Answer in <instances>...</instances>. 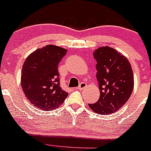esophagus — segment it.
<instances>
[{"mask_svg": "<svg viewBox=\"0 0 151 151\" xmlns=\"http://www.w3.org/2000/svg\"><path fill=\"white\" fill-rule=\"evenodd\" d=\"M86 87V83H83H83H80V85H79V86L78 87V88L79 90H83V89H84Z\"/></svg>", "mask_w": 151, "mask_h": 151, "instance_id": "obj_1", "label": "esophagus"}]
</instances>
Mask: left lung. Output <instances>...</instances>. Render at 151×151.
<instances>
[{"mask_svg":"<svg viewBox=\"0 0 151 151\" xmlns=\"http://www.w3.org/2000/svg\"><path fill=\"white\" fill-rule=\"evenodd\" d=\"M93 55L97 61L100 96L97 102L88 106L98 114H111L122 108L132 93V68L125 56L109 46L98 48Z\"/></svg>","mask_w":151,"mask_h":151,"instance_id":"1","label":"left lung"}]
</instances>
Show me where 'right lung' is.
<instances>
[{
  "mask_svg": "<svg viewBox=\"0 0 151 151\" xmlns=\"http://www.w3.org/2000/svg\"><path fill=\"white\" fill-rule=\"evenodd\" d=\"M68 50L46 45L26 58L21 75L23 92L33 106L49 111L60 107L68 94L60 84L58 65Z\"/></svg>",
  "mask_w": 151,
  "mask_h": 151,
  "instance_id": "add662e5",
  "label": "right lung"
}]
</instances>
